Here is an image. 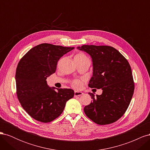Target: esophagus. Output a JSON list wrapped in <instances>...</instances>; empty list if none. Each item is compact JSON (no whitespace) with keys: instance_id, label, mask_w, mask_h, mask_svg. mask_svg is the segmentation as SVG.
<instances>
[{"instance_id":"34e87169","label":"esophagus","mask_w":150,"mask_h":150,"mask_svg":"<svg viewBox=\"0 0 150 150\" xmlns=\"http://www.w3.org/2000/svg\"><path fill=\"white\" fill-rule=\"evenodd\" d=\"M82 94H83V93H82V92H80V91H75L74 92V96L75 97L81 96Z\"/></svg>"}]
</instances>
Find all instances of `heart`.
<instances>
[{"mask_svg":"<svg viewBox=\"0 0 150 150\" xmlns=\"http://www.w3.org/2000/svg\"><path fill=\"white\" fill-rule=\"evenodd\" d=\"M74 59L77 61H89V58L86 56L84 53L82 52H79L76 54L74 56ZM81 85H82V82L80 80H74L72 82V86L74 88L78 89L81 88Z\"/></svg>","mask_w":150,"mask_h":150,"instance_id":"obj_1","label":"heart"}]
</instances>
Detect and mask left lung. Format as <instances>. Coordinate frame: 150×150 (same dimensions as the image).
<instances>
[{"label": "left lung", "mask_w": 150, "mask_h": 150, "mask_svg": "<svg viewBox=\"0 0 150 150\" xmlns=\"http://www.w3.org/2000/svg\"><path fill=\"white\" fill-rule=\"evenodd\" d=\"M78 49L92 58L93 74L89 87L103 90V93L96 96L89 93L93 101L84 107L85 114L99 125L115 122L125 114L134 93L129 62L111 46L83 45Z\"/></svg>", "instance_id": "obj_1"}]
</instances>
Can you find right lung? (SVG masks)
Masks as SVG:
<instances>
[{
    "mask_svg": "<svg viewBox=\"0 0 150 150\" xmlns=\"http://www.w3.org/2000/svg\"><path fill=\"white\" fill-rule=\"evenodd\" d=\"M74 47L44 43L30 49L18 63L16 73V93L24 110L40 122H49L59 116L66 102L73 98L71 89L54 91L47 84L59 59Z\"/></svg>",
    "mask_w": 150,
    "mask_h": 150,
    "instance_id": "right-lung-1",
    "label": "right lung"
}]
</instances>
